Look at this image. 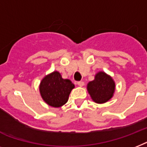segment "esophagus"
I'll return each instance as SVG.
<instances>
[{
  "label": "esophagus",
  "instance_id": "obj_1",
  "mask_svg": "<svg viewBox=\"0 0 147 147\" xmlns=\"http://www.w3.org/2000/svg\"><path fill=\"white\" fill-rule=\"evenodd\" d=\"M77 84H78L79 86H84V82L83 81H79V82H77Z\"/></svg>",
  "mask_w": 147,
  "mask_h": 147
}]
</instances>
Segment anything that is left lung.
I'll list each match as a JSON object with an SVG mask.
<instances>
[{
  "label": "left lung",
  "mask_w": 147,
  "mask_h": 147,
  "mask_svg": "<svg viewBox=\"0 0 147 147\" xmlns=\"http://www.w3.org/2000/svg\"><path fill=\"white\" fill-rule=\"evenodd\" d=\"M114 80L106 73L100 71L94 76V80L87 85V90L95 103L104 104L113 96L115 92Z\"/></svg>",
  "instance_id": "1"
}]
</instances>
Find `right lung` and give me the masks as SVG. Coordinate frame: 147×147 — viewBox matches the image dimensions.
<instances>
[{
    "label": "right lung",
    "mask_w": 147,
    "mask_h": 147,
    "mask_svg": "<svg viewBox=\"0 0 147 147\" xmlns=\"http://www.w3.org/2000/svg\"><path fill=\"white\" fill-rule=\"evenodd\" d=\"M74 88V85L72 82L67 79H63L58 71L45 76L39 87L43 100L53 107H60L66 104Z\"/></svg>",
    "instance_id": "add662e5"
}]
</instances>
